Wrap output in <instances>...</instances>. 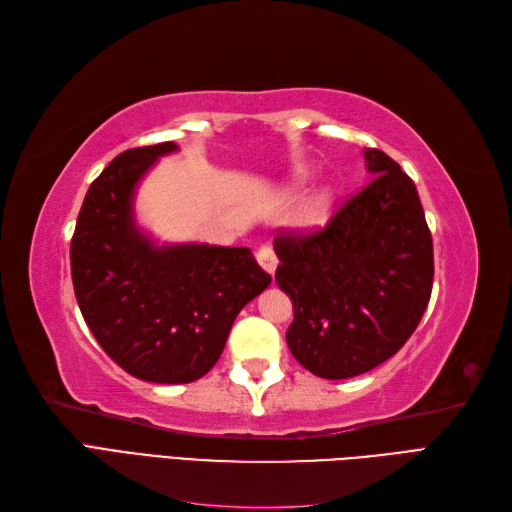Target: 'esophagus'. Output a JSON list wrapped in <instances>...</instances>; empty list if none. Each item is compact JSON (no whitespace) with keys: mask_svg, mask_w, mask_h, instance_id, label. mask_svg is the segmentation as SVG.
I'll return each mask as SVG.
<instances>
[{"mask_svg":"<svg viewBox=\"0 0 512 512\" xmlns=\"http://www.w3.org/2000/svg\"><path fill=\"white\" fill-rule=\"evenodd\" d=\"M256 258L260 262V267L265 269L267 273H271V275L275 273V269H277V256H275L271 245H262L260 250H258V254H256Z\"/></svg>","mask_w":512,"mask_h":512,"instance_id":"obj_1","label":"esophagus"}]
</instances>
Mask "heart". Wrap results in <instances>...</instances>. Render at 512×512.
Instances as JSON below:
<instances>
[{"label":"heart","mask_w":512,"mask_h":512,"mask_svg":"<svg viewBox=\"0 0 512 512\" xmlns=\"http://www.w3.org/2000/svg\"><path fill=\"white\" fill-rule=\"evenodd\" d=\"M331 209V192L329 190H316L312 196L305 200L303 205V224H320Z\"/></svg>","instance_id":"b5f03b06"}]
</instances>
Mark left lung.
Returning <instances> with one entry per match:
<instances>
[{"instance_id": "1", "label": "left lung", "mask_w": 512, "mask_h": 512, "mask_svg": "<svg viewBox=\"0 0 512 512\" xmlns=\"http://www.w3.org/2000/svg\"><path fill=\"white\" fill-rule=\"evenodd\" d=\"M369 183L307 235L280 232L275 280L292 299L286 342L305 369L346 380L378 367L421 322L433 243L414 181L380 149L363 151Z\"/></svg>"}]
</instances>
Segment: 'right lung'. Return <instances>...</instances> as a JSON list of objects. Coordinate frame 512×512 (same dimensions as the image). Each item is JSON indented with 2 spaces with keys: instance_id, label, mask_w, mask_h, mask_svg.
I'll return each mask as SVG.
<instances>
[{
  "instance_id": "add662e5",
  "label": "right lung",
  "mask_w": 512,
  "mask_h": 512,
  "mask_svg": "<svg viewBox=\"0 0 512 512\" xmlns=\"http://www.w3.org/2000/svg\"><path fill=\"white\" fill-rule=\"evenodd\" d=\"M175 143L119 153L89 185L70 243L76 301L130 376L188 384L218 363L232 322L271 284L247 247L156 245L134 220L138 181Z\"/></svg>"
}]
</instances>
